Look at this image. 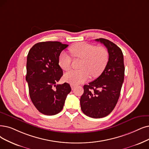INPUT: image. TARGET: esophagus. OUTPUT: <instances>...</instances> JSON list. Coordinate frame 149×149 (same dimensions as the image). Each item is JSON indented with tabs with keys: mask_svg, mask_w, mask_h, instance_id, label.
<instances>
[{
	"mask_svg": "<svg viewBox=\"0 0 149 149\" xmlns=\"http://www.w3.org/2000/svg\"><path fill=\"white\" fill-rule=\"evenodd\" d=\"M70 86H71V89H72V90H73V89L76 87V85H74V84H71Z\"/></svg>",
	"mask_w": 149,
	"mask_h": 149,
	"instance_id": "1",
	"label": "esophagus"
}]
</instances>
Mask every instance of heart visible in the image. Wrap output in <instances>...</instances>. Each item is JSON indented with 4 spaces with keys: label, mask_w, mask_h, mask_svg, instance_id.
I'll return each instance as SVG.
<instances>
[{
    "label": "heart",
    "mask_w": 149,
    "mask_h": 149,
    "mask_svg": "<svg viewBox=\"0 0 149 149\" xmlns=\"http://www.w3.org/2000/svg\"><path fill=\"white\" fill-rule=\"evenodd\" d=\"M69 51L74 58L82 59L78 70H71L64 75V79L71 84H79L90 78H97L103 73L109 61V52L103 46H96L87 43H78L71 46ZM71 58L63 52L58 57L61 68L68 71Z\"/></svg>",
    "instance_id": "obj_1"
}]
</instances>
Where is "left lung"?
Masks as SVG:
<instances>
[{
  "mask_svg": "<svg viewBox=\"0 0 149 149\" xmlns=\"http://www.w3.org/2000/svg\"><path fill=\"white\" fill-rule=\"evenodd\" d=\"M95 40L103 43L108 49L109 61L98 78L84 86L80 104L84 114L98 118L109 115L114 109L124 80L125 67L120 47L104 38Z\"/></svg>",
  "mask_w": 149,
  "mask_h": 149,
  "instance_id": "obj_1",
  "label": "left lung"
}]
</instances>
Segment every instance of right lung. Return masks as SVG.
Segmentation results:
<instances>
[{
  "label": "right lung",
  "mask_w": 149,
  "mask_h": 149,
  "mask_svg": "<svg viewBox=\"0 0 149 149\" xmlns=\"http://www.w3.org/2000/svg\"><path fill=\"white\" fill-rule=\"evenodd\" d=\"M68 45L45 41L34 45L27 58L26 81L30 97L37 110L47 116L60 112L71 88L67 82L56 85L63 76L58 57Z\"/></svg>",
  "instance_id": "1"
}]
</instances>
